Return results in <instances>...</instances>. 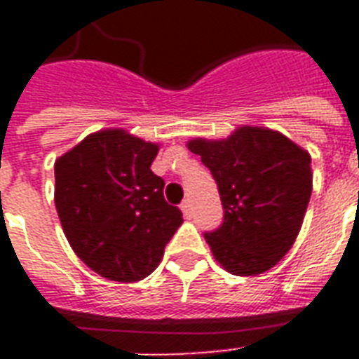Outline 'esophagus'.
<instances>
[{"mask_svg":"<svg viewBox=\"0 0 359 359\" xmlns=\"http://www.w3.org/2000/svg\"><path fill=\"white\" fill-rule=\"evenodd\" d=\"M180 210H182V214H184L186 218H191V201L190 199H184V201H182V205H180Z\"/></svg>","mask_w":359,"mask_h":359,"instance_id":"34e87169","label":"esophagus"}]
</instances>
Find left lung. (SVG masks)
Segmentation results:
<instances>
[{
    "label": "left lung",
    "mask_w": 359,
    "mask_h": 359,
    "mask_svg": "<svg viewBox=\"0 0 359 359\" xmlns=\"http://www.w3.org/2000/svg\"><path fill=\"white\" fill-rule=\"evenodd\" d=\"M218 184L224 224L205 240L235 276L278 264L300 233L313 190L311 156L278 130L238 126L225 140L186 143Z\"/></svg>",
    "instance_id": "8db88e82"
}]
</instances>
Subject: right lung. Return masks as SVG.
<instances>
[{
    "label": "right lung",
    "mask_w": 359,
    "mask_h": 359,
    "mask_svg": "<svg viewBox=\"0 0 359 359\" xmlns=\"http://www.w3.org/2000/svg\"><path fill=\"white\" fill-rule=\"evenodd\" d=\"M160 143L123 128L93 132L55 160V208L74 253L98 276L134 283L154 272L182 212L151 171Z\"/></svg>",
    "instance_id": "right-lung-1"
}]
</instances>
